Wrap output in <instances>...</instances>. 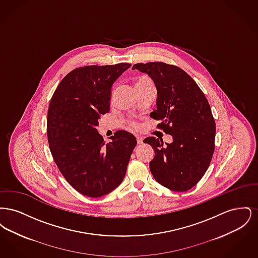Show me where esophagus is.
Instances as JSON below:
<instances>
[{
	"label": "esophagus",
	"instance_id": "esophagus-1",
	"mask_svg": "<svg viewBox=\"0 0 258 258\" xmlns=\"http://www.w3.org/2000/svg\"><path fill=\"white\" fill-rule=\"evenodd\" d=\"M136 141H137V144H142V143H143V138L137 136V137H136Z\"/></svg>",
	"mask_w": 258,
	"mask_h": 258
}]
</instances>
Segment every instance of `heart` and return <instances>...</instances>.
Wrapping results in <instances>:
<instances>
[{
  "instance_id": "obj_1",
  "label": "heart",
  "mask_w": 258,
  "mask_h": 258,
  "mask_svg": "<svg viewBox=\"0 0 258 258\" xmlns=\"http://www.w3.org/2000/svg\"><path fill=\"white\" fill-rule=\"evenodd\" d=\"M146 83H152V81L147 77H140L135 81V87L140 86V85H143V84H146ZM128 127L132 128V130H135V128H136V124L134 122H131L128 124Z\"/></svg>"
}]
</instances>
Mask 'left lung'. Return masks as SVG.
Returning a JSON list of instances; mask_svg holds the SVG:
<instances>
[{"instance_id":"left-lung-1","label":"left lung","mask_w":258,"mask_h":258,"mask_svg":"<svg viewBox=\"0 0 258 258\" xmlns=\"http://www.w3.org/2000/svg\"><path fill=\"white\" fill-rule=\"evenodd\" d=\"M133 70L148 74L157 91V109L150 117L172 135L173 142L150 136L154 148L150 170L155 180L174 191H185L207 171L215 150L216 123L208 100L197 82L182 69L162 61L135 63Z\"/></svg>"}]
</instances>
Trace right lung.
I'll use <instances>...</instances> for the list:
<instances>
[{
  "label": "right lung",
  "instance_id": "obj_1",
  "mask_svg": "<svg viewBox=\"0 0 258 258\" xmlns=\"http://www.w3.org/2000/svg\"><path fill=\"white\" fill-rule=\"evenodd\" d=\"M131 63L86 66L67 74L47 113L50 152L61 175L83 196L100 197L122 183L137 142L118 131L105 143L97 126L110 109L111 88Z\"/></svg>",
  "mask_w": 258,
  "mask_h": 258
}]
</instances>
